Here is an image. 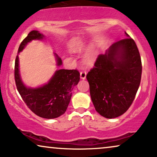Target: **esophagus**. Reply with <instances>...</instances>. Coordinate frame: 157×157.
Instances as JSON below:
<instances>
[{
	"instance_id": "obj_1",
	"label": "esophagus",
	"mask_w": 157,
	"mask_h": 157,
	"mask_svg": "<svg viewBox=\"0 0 157 157\" xmlns=\"http://www.w3.org/2000/svg\"><path fill=\"white\" fill-rule=\"evenodd\" d=\"M86 75H87V72L86 71H81L80 72V78L82 79V80H85L86 78Z\"/></svg>"
}]
</instances>
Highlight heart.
<instances>
[{
    "instance_id": "b5f03b06",
    "label": "heart",
    "mask_w": 157,
    "mask_h": 157,
    "mask_svg": "<svg viewBox=\"0 0 157 157\" xmlns=\"http://www.w3.org/2000/svg\"><path fill=\"white\" fill-rule=\"evenodd\" d=\"M85 47V43L80 39L76 38L71 41L70 48L73 52H79Z\"/></svg>"
}]
</instances>
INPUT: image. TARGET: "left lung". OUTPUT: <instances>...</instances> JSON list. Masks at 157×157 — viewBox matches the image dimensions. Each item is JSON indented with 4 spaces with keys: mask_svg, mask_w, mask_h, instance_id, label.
I'll return each mask as SVG.
<instances>
[{
    "mask_svg": "<svg viewBox=\"0 0 157 157\" xmlns=\"http://www.w3.org/2000/svg\"><path fill=\"white\" fill-rule=\"evenodd\" d=\"M141 72L139 49L131 37L117 41L105 54H99L86 76L96 111L106 118L126 113L136 95Z\"/></svg>",
    "mask_w": 157,
    "mask_h": 157,
    "instance_id": "obj_1",
    "label": "left lung"
}]
</instances>
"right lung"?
Masks as SVG:
<instances>
[{
  "label": "right lung",
  "instance_id": "1",
  "mask_svg": "<svg viewBox=\"0 0 157 157\" xmlns=\"http://www.w3.org/2000/svg\"><path fill=\"white\" fill-rule=\"evenodd\" d=\"M44 35L38 31H31L21 43L18 54L27 44L33 39H42ZM57 65L62 64L57 54ZM14 77L17 90L28 108L36 116L47 119L57 118L65 113L70 103L72 91L80 81V72L77 70H59L49 82L42 87L29 88L22 82L18 69V57L16 56Z\"/></svg>",
  "mask_w": 157,
  "mask_h": 157
}]
</instances>
